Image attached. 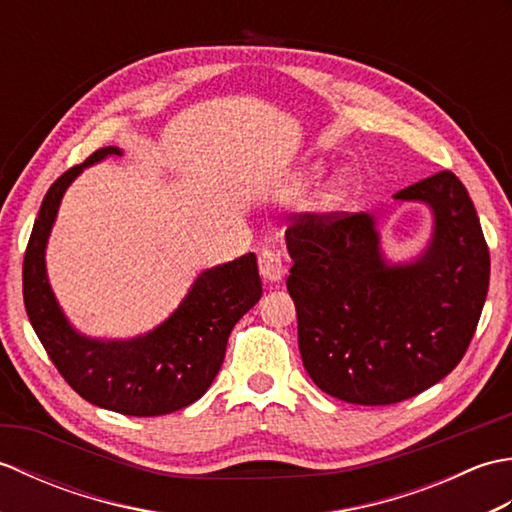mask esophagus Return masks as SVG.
I'll list each match as a JSON object with an SVG mask.
<instances>
[{
    "mask_svg": "<svg viewBox=\"0 0 512 512\" xmlns=\"http://www.w3.org/2000/svg\"><path fill=\"white\" fill-rule=\"evenodd\" d=\"M259 275H262L266 284H279V281L286 277V266L281 262L279 253L268 248L259 253Z\"/></svg>",
    "mask_w": 512,
    "mask_h": 512,
    "instance_id": "esophagus-1",
    "label": "esophagus"
}]
</instances>
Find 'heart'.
<instances>
[{"label":"heart","mask_w":512,"mask_h":512,"mask_svg":"<svg viewBox=\"0 0 512 512\" xmlns=\"http://www.w3.org/2000/svg\"><path fill=\"white\" fill-rule=\"evenodd\" d=\"M323 171L325 169H323V165H319V162H310V165L301 167L286 184V193L288 195H303L306 191H310L323 176ZM350 193H352L350 178H347L345 173H334V176L323 184L321 191L317 193V198H314V211L317 213L339 211L341 206L350 200Z\"/></svg>","instance_id":"heart-1"}]
</instances>
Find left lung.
Returning <instances> with one entry per match:
<instances>
[{
    "label": "left lung",
    "mask_w": 512,
    "mask_h": 512,
    "mask_svg": "<svg viewBox=\"0 0 512 512\" xmlns=\"http://www.w3.org/2000/svg\"><path fill=\"white\" fill-rule=\"evenodd\" d=\"M427 204L433 228L409 262H391L376 215L303 213L286 231L303 367L325 394L394 405L462 361L486 301L491 257L469 191L440 171L394 195Z\"/></svg>",
    "instance_id": "1"
}]
</instances>
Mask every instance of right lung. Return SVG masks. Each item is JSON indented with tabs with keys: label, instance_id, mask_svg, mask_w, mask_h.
<instances>
[{
	"label": "right lung",
	"instance_id": "add662e5",
	"mask_svg": "<svg viewBox=\"0 0 512 512\" xmlns=\"http://www.w3.org/2000/svg\"><path fill=\"white\" fill-rule=\"evenodd\" d=\"M123 149L103 147L48 189L24 257V303L32 330L68 385L96 407L125 416H162L204 396L220 372L235 323L262 297L257 257L248 253L195 277L180 306L136 339H92L65 317L46 270V246L70 184Z\"/></svg>",
	"mask_w": 512,
	"mask_h": 512
}]
</instances>
